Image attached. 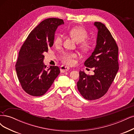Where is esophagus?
I'll use <instances>...</instances> for the list:
<instances>
[{
  "mask_svg": "<svg viewBox=\"0 0 134 134\" xmlns=\"http://www.w3.org/2000/svg\"><path fill=\"white\" fill-rule=\"evenodd\" d=\"M69 69H70V68L69 67L65 66H62L60 68V71L62 72H65L69 71Z\"/></svg>",
  "mask_w": 134,
  "mask_h": 134,
  "instance_id": "1",
  "label": "esophagus"
}]
</instances>
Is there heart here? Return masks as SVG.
I'll list each match as a JSON object with an SVG mask.
<instances>
[{
    "label": "heart",
    "instance_id": "heart-1",
    "mask_svg": "<svg viewBox=\"0 0 134 134\" xmlns=\"http://www.w3.org/2000/svg\"><path fill=\"white\" fill-rule=\"evenodd\" d=\"M69 34L77 43L79 47L84 52H87L93 47V43L90 40H85L88 37L89 34L84 27L80 26L74 27L68 31ZM63 41V37L60 34H57L55 36L54 42L55 45H60ZM77 55L74 53H65L60 58L62 62L68 65H71L74 63V59L76 58Z\"/></svg>",
    "mask_w": 134,
    "mask_h": 134
}]
</instances>
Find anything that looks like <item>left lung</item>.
<instances>
[{"label": "left lung", "instance_id": "8db88e82", "mask_svg": "<svg viewBox=\"0 0 134 134\" xmlns=\"http://www.w3.org/2000/svg\"><path fill=\"white\" fill-rule=\"evenodd\" d=\"M98 30L96 45L91 56L84 63L85 66L94 68V75L79 71L77 89L83 98L92 100L99 99L107 93L119 70L118 47L106 26L95 22Z\"/></svg>", "mask_w": 134, "mask_h": 134}]
</instances>
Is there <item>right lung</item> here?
<instances>
[{
    "label": "right lung",
    "mask_w": 134,
    "mask_h": 134,
    "mask_svg": "<svg viewBox=\"0 0 134 134\" xmlns=\"http://www.w3.org/2000/svg\"><path fill=\"white\" fill-rule=\"evenodd\" d=\"M63 24V20L58 18L44 20L30 32L23 44L15 70L22 88L27 94L34 96L43 95L60 72L57 66L46 69L43 54L53 45L55 31Z\"/></svg>",
    "instance_id": "obj_1"
}]
</instances>
